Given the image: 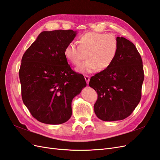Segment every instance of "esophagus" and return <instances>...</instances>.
<instances>
[{
  "label": "esophagus",
  "mask_w": 160,
  "mask_h": 160,
  "mask_svg": "<svg viewBox=\"0 0 160 160\" xmlns=\"http://www.w3.org/2000/svg\"><path fill=\"white\" fill-rule=\"evenodd\" d=\"M85 81H86V82H87V83L89 84V80H90V77L88 76V75H85Z\"/></svg>",
  "instance_id": "1"
}]
</instances>
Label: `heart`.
<instances>
[{
	"label": "heart",
	"instance_id": "b5f03b06",
	"mask_svg": "<svg viewBox=\"0 0 160 160\" xmlns=\"http://www.w3.org/2000/svg\"><path fill=\"white\" fill-rule=\"evenodd\" d=\"M79 46L69 43L64 55L71 64L77 66L85 57L87 59L76 68L80 73H92L108 69L113 64L119 51V42L112 34L89 32L81 35Z\"/></svg>",
	"mask_w": 160,
	"mask_h": 160
}]
</instances>
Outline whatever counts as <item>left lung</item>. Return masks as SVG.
<instances>
[{"instance_id":"left-lung-1","label":"left lung","mask_w":160,"mask_h":160,"mask_svg":"<svg viewBox=\"0 0 160 160\" xmlns=\"http://www.w3.org/2000/svg\"><path fill=\"white\" fill-rule=\"evenodd\" d=\"M119 51L108 69L91 78L89 86L97 91L94 105L97 117L105 122L124 119L139 104L144 79L143 62L136 47L118 37Z\"/></svg>"}]
</instances>
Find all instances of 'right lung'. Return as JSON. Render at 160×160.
Listing matches in <instances>:
<instances>
[{
  "mask_svg": "<svg viewBox=\"0 0 160 160\" xmlns=\"http://www.w3.org/2000/svg\"><path fill=\"white\" fill-rule=\"evenodd\" d=\"M77 34L72 30L42 31L24 53L19 70L24 104L38 122L57 125L72 115L71 102L87 83L64 55Z\"/></svg>",
  "mask_w": 160,
  "mask_h": 160,
  "instance_id": "obj_1",
  "label": "right lung"
}]
</instances>
